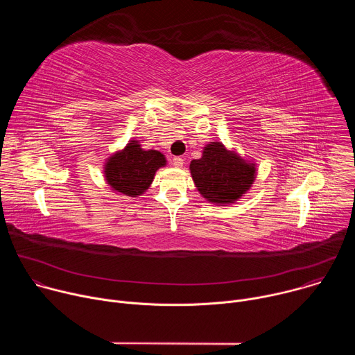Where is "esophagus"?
Returning <instances> with one entry per match:
<instances>
[{"mask_svg":"<svg viewBox=\"0 0 355 355\" xmlns=\"http://www.w3.org/2000/svg\"><path fill=\"white\" fill-rule=\"evenodd\" d=\"M173 166L174 167H182L184 166V159L182 157H174L173 159Z\"/></svg>","mask_w":355,"mask_h":355,"instance_id":"34e87169","label":"esophagus"}]
</instances>
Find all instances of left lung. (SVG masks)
Returning <instances> with one entry per match:
<instances>
[{
    "mask_svg": "<svg viewBox=\"0 0 355 355\" xmlns=\"http://www.w3.org/2000/svg\"><path fill=\"white\" fill-rule=\"evenodd\" d=\"M189 170L199 193L212 204H233L256 178V166L219 141L207 144L202 157L191 162Z\"/></svg>",
    "mask_w": 355,
    "mask_h": 355,
    "instance_id": "1",
    "label": "left lung"
}]
</instances>
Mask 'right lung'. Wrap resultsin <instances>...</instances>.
<instances>
[{"label": "right lung", "instance_id": "obj_1", "mask_svg": "<svg viewBox=\"0 0 355 355\" xmlns=\"http://www.w3.org/2000/svg\"><path fill=\"white\" fill-rule=\"evenodd\" d=\"M164 166L166 157L160 151L143 150L139 140H130L123 150L108 159L104 173L115 192L137 196L150 187L156 171Z\"/></svg>", "mask_w": 355, "mask_h": 355}]
</instances>
